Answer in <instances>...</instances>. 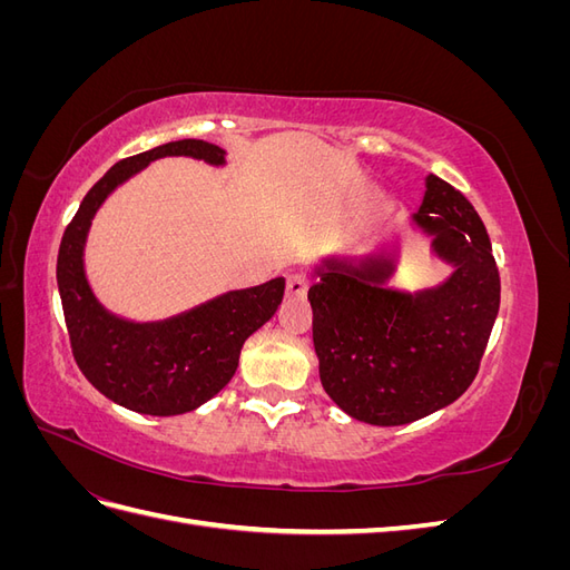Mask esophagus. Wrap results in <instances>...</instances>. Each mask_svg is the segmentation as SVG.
I'll return each mask as SVG.
<instances>
[{
  "label": "esophagus",
  "mask_w": 570,
  "mask_h": 570,
  "mask_svg": "<svg viewBox=\"0 0 570 570\" xmlns=\"http://www.w3.org/2000/svg\"><path fill=\"white\" fill-rule=\"evenodd\" d=\"M306 289H308L306 275H302V273H292V275H287V287H285L287 297H304V295H306Z\"/></svg>",
  "instance_id": "1"
}]
</instances>
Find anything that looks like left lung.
I'll return each mask as SVG.
<instances>
[{"instance_id":"8db88e82","label":"left lung","mask_w":570,"mask_h":570,"mask_svg":"<svg viewBox=\"0 0 570 570\" xmlns=\"http://www.w3.org/2000/svg\"><path fill=\"white\" fill-rule=\"evenodd\" d=\"M409 226L452 273L438 285H390L400 245L325 258L308 287L321 383L347 416L406 425L456 402L478 373L499 312V271L473 204L438 176Z\"/></svg>"}]
</instances>
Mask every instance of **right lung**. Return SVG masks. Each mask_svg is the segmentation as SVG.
Masks as SVG:
<instances>
[{"label":"right lung","instance_id":"right-lung-1","mask_svg":"<svg viewBox=\"0 0 570 570\" xmlns=\"http://www.w3.org/2000/svg\"><path fill=\"white\" fill-rule=\"evenodd\" d=\"M164 157L226 166V149L178 140L111 166L68 223L57 258V285L76 364L118 406L147 416H178L199 409L230 383L245 340L278 312L285 278L228 289L187 312L159 321H130L97 299L85 273L92 218L116 187Z\"/></svg>","mask_w":570,"mask_h":570}]
</instances>
